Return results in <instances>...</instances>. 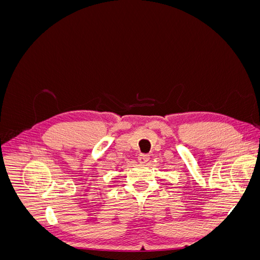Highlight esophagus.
I'll return each mask as SVG.
<instances>
[{
  "instance_id": "34e87169",
  "label": "esophagus",
  "mask_w": 260,
  "mask_h": 260,
  "mask_svg": "<svg viewBox=\"0 0 260 260\" xmlns=\"http://www.w3.org/2000/svg\"><path fill=\"white\" fill-rule=\"evenodd\" d=\"M138 159H139V161L141 164H145V162H147L149 160V155H147V154H141L139 156Z\"/></svg>"
}]
</instances>
